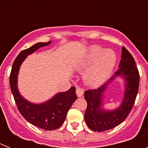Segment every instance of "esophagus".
<instances>
[{"mask_svg": "<svg viewBox=\"0 0 148 148\" xmlns=\"http://www.w3.org/2000/svg\"><path fill=\"white\" fill-rule=\"evenodd\" d=\"M75 92H76V95L78 97H82L84 94V90H82L81 88H79V87H78V88H76Z\"/></svg>", "mask_w": 148, "mask_h": 148, "instance_id": "34e87169", "label": "esophagus"}]
</instances>
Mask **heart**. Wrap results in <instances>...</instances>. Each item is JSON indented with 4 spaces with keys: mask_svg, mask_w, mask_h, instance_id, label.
Listing matches in <instances>:
<instances>
[{
    "mask_svg": "<svg viewBox=\"0 0 148 148\" xmlns=\"http://www.w3.org/2000/svg\"><path fill=\"white\" fill-rule=\"evenodd\" d=\"M116 54L111 49H104L92 45L75 66L78 71H84L83 80L86 85L97 87L101 85L113 71L116 65Z\"/></svg>",
    "mask_w": 148,
    "mask_h": 148,
    "instance_id": "obj_1",
    "label": "heart"
}]
</instances>
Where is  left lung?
<instances>
[{
	"instance_id": "obj_1",
	"label": "left lung",
	"mask_w": 148,
	"mask_h": 148,
	"mask_svg": "<svg viewBox=\"0 0 148 148\" xmlns=\"http://www.w3.org/2000/svg\"><path fill=\"white\" fill-rule=\"evenodd\" d=\"M119 68L104 85L97 90H87L84 92L87 102L84 120L87 126L94 131H105L120 125L127 117L135 102L138 90L139 74L133 56L124 47L121 49ZM119 77L124 84L123 100L117 108L106 109L104 107L106 92L111 84Z\"/></svg>"
}]
</instances>
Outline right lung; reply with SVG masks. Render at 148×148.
I'll return each instance as SVG.
<instances>
[{
    "label": "right lung",
    "instance_id": "add662e5",
    "mask_svg": "<svg viewBox=\"0 0 148 148\" xmlns=\"http://www.w3.org/2000/svg\"><path fill=\"white\" fill-rule=\"evenodd\" d=\"M50 44L51 41L39 42L21 51L13 63L10 77L11 91L21 114L28 122L46 130H56L64 122L68 110L77 99L75 88L72 87L66 92L56 93L44 102L36 104L26 99L21 94L18 87V77L22 63L27 56Z\"/></svg>",
    "mask_w": 148,
    "mask_h": 148
}]
</instances>
